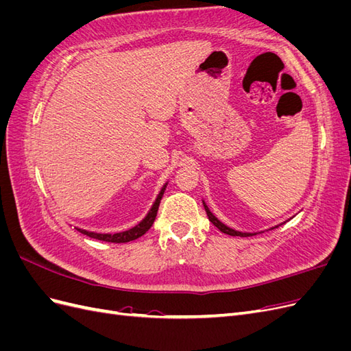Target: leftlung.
Here are the masks:
<instances>
[{
  "mask_svg": "<svg viewBox=\"0 0 351 351\" xmlns=\"http://www.w3.org/2000/svg\"><path fill=\"white\" fill-rule=\"evenodd\" d=\"M204 206H205V210H206V215H208V218H209V221L212 222V224H214L219 231H222V232H226V234H228V236H240V237H249V236H253L252 232H241V231H236V230H232V228H230V227H227V226H224L222 224V222L218 219V218H215V215L212 214V212L209 210V208L205 205V202H204Z\"/></svg>",
  "mask_w": 351,
  "mask_h": 351,
  "instance_id": "1",
  "label": "left lung"
}]
</instances>
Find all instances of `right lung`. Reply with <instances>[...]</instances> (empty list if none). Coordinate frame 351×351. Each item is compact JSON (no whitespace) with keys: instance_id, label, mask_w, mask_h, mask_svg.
Listing matches in <instances>:
<instances>
[{"instance_id":"1","label":"right lung","mask_w":351,"mask_h":351,"mask_svg":"<svg viewBox=\"0 0 351 351\" xmlns=\"http://www.w3.org/2000/svg\"><path fill=\"white\" fill-rule=\"evenodd\" d=\"M165 187L167 184L161 189V192H159L156 200L154 202V205L151 208V210L147 212V215L137 224L136 227L127 230V231H121V232H115V234H99V232H92V231H86V230H80L77 228V231H80L82 234L88 236L90 239H97V240H101V241H108V243H127V241H133L136 239L142 237L145 232L149 230L154 224V221L156 218V212H158V208H159V202H161L162 199V195L165 192Z\"/></svg>"}]
</instances>
